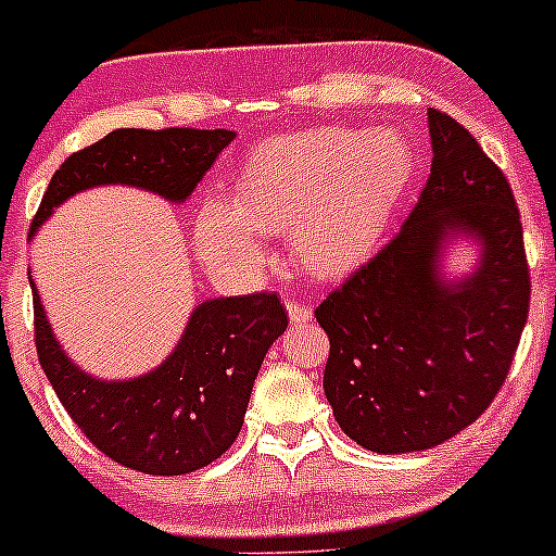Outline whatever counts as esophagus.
<instances>
[{
    "mask_svg": "<svg viewBox=\"0 0 556 556\" xmlns=\"http://www.w3.org/2000/svg\"><path fill=\"white\" fill-rule=\"evenodd\" d=\"M288 317L293 325H306L312 319V306L301 304V301H288Z\"/></svg>",
    "mask_w": 556,
    "mask_h": 556,
    "instance_id": "34e87169",
    "label": "esophagus"
}]
</instances>
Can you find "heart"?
Segmentation results:
<instances>
[{"label": "heart", "instance_id": "heart-1", "mask_svg": "<svg viewBox=\"0 0 556 556\" xmlns=\"http://www.w3.org/2000/svg\"><path fill=\"white\" fill-rule=\"evenodd\" d=\"M414 174L403 134L309 128L268 139L244 161L237 201L212 195L195 217V242L212 268L255 277L266 233L290 228L295 263L333 277L382 242Z\"/></svg>", "mask_w": 556, "mask_h": 556}]
</instances>
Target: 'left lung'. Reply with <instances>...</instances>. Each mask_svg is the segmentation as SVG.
I'll use <instances>...</instances> for the list:
<instances>
[{"instance_id":"1","label":"left lung","mask_w":556,"mask_h":556,"mask_svg":"<svg viewBox=\"0 0 556 556\" xmlns=\"http://www.w3.org/2000/svg\"><path fill=\"white\" fill-rule=\"evenodd\" d=\"M430 164L401 231L314 309L330 339L325 397L363 450H433L473 425L506 382L530 309L511 185L468 128L428 110ZM470 238L477 266L443 274Z\"/></svg>"}]
</instances>
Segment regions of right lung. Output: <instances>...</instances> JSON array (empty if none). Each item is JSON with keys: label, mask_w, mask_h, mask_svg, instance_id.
<instances>
[{"label": "right lung", "mask_w": 556, "mask_h": 556, "mask_svg": "<svg viewBox=\"0 0 556 556\" xmlns=\"http://www.w3.org/2000/svg\"><path fill=\"white\" fill-rule=\"evenodd\" d=\"M233 137L228 128L110 131L59 166L31 237L55 206L99 185L142 188L182 204ZM31 293L39 366L59 401L99 452L150 476L193 473L237 441L263 357L288 328L274 293L206 299L161 366L134 379H99L61 350L35 282Z\"/></svg>", "instance_id": "add662e5"}]
</instances>
